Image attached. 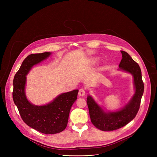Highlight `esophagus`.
<instances>
[{
  "label": "esophagus",
  "instance_id": "34e87169",
  "mask_svg": "<svg viewBox=\"0 0 157 157\" xmlns=\"http://www.w3.org/2000/svg\"><path fill=\"white\" fill-rule=\"evenodd\" d=\"M78 94H79V96H84V94H85V91H84V89H82H82H80L79 90Z\"/></svg>",
  "mask_w": 157,
  "mask_h": 157
}]
</instances>
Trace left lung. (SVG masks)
Returning a JSON list of instances; mask_svg holds the SVG:
<instances>
[{"label": "left lung", "instance_id": "8db88e82", "mask_svg": "<svg viewBox=\"0 0 157 157\" xmlns=\"http://www.w3.org/2000/svg\"><path fill=\"white\" fill-rule=\"evenodd\" d=\"M122 58L119 64L120 70L130 73L133 77L136 93L129 102L122 109L105 113L91 96L87 97L89 116L93 124L103 131L119 129L129 123L136 116L140 108L144 94V84L139 65L125 52L121 51Z\"/></svg>", "mask_w": 157, "mask_h": 157}]
</instances>
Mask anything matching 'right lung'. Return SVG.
<instances>
[{
    "mask_svg": "<svg viewBox=\"0 0 157 157\" xmlns=\"http://www.w3.org/2000/svg\"><path fill=\"white\" fill-rule=\"evenodd\" d=\"M51 53L31 54L22 63L13 81V100L24 122L29 127L45 134H54L64 130L68 124L71 107L77 99L78 89L60 94L50 103L35 105L26 98V76L32 67L47 58Z\"/></svg>",
    "mask_w": 157,
    "mask_h": 157,
    "instance_id": "obj_1",
    "label": "right lung"
}]
</instances>
